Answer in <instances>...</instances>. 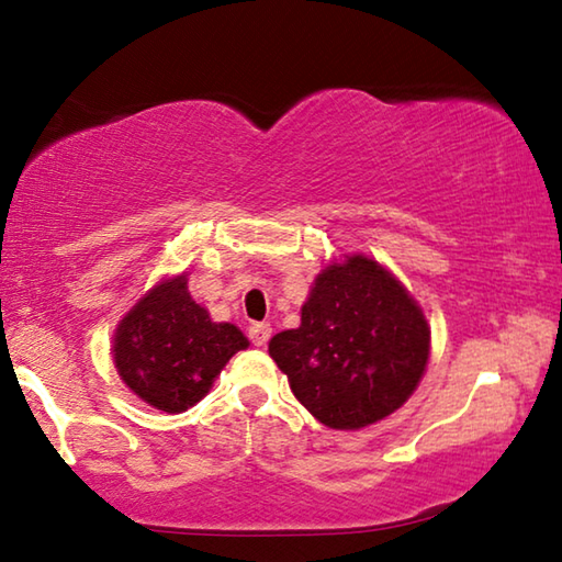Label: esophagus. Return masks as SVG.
Returning <instances> with one entry per match:
<instances>
[{"label":"esophagus","instance_id":"34e87169","mask_svg":"<svg viewBox=\"0 0 562 562\" xmlns=\"http://www.w3.org/2000/svg\"><path fill=\"white\" fill-rule=\"evenodd\" d=\"M247 335H250V341L255 347H265L272 337V327L268 322H255V325H250V329H247Z\"/></svg>","mask_w":562,"mask_h":562}]
</instances>
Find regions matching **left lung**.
Masks as SVG:
<instances>
[{
  "label": "left lung",
  "instance_id": "obj_1",
  "mask_svg": "<svg viewBox=\"0 0 562 562\" xmlns=\"http://www.w3.org/2000/svg\"><path fill=\"white\" fill-rule=\"evenodd\" d=\"M270 357L317 422L355 431L414 394L429 361V327L392 272L355 255L322 270L302 325L274 335Z\"/></svg>",
  "mask_w": 562,
  "mask_h": 562
}]
</instances>
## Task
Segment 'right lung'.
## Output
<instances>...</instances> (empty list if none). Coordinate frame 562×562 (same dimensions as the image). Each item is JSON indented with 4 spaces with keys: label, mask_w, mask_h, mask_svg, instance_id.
Instances as JSON below:
<instances>
[{
    "label": "right lung",
    "mask_w": 562,
    "mask_h": 562,
    "mask_svg": "<svg viewBox=\"0 0 562 562\" xmlns=\"http://www.w3.org/2000/svg\"><path fill=\"white\" fill-rule=\"evenodd\" d=\"M245 347L243 331L211 322L180 274L156 284L121 319L113 361L133 394L160 412L180 414L211 392L227 359Z\"/></svg>",
    "instance_id": "obj_1"
}]
</instances>
